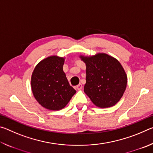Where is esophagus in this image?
<instances>
[{
	"instance_id": "34e87169",
	"label": "esophagus",
	"mask_w": 153,
	"mask_h": 153,
	"mask_svg": "<svg viewBox=\"0 0 153 153\" xmlns=\"http://www.w3.org/2000/svg\"><path fill=\"white\" fill-rule=\"evenodd\" d=\"M76 88H77V90L82 89V85L81 84H79L78 85H77V86H76Z\"/></svg>"
}]
</instances>
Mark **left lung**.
Masks as SVG:
<instances>
[{
  "mask_svg": "<svg viewBox=\"0 0 153 153\" xmlns=\"http://www.w3.org/2000/svg\"><path fill=\"white\" fill-rule=\"evenodd\" d=\"M80 58L86 65L84 92L100 108L112 107L120 101L127 86V76L120 62L105 53Z\"/></svg>",
  "mask_w": 153,
  "mask_h": 153,
  "instance_id": "left-lung-1",
  "label": "left lung"
}]
</instances>
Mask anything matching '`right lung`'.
I'll return each instance as SVG.
<instances>
[{"label": "right lung", "mask_w": 153, "mask_h": 153, "mask_svg": "<svg viewBox=\"0 0 153 153\" xmlns=\"http://www.w3.org/2000/svg\"><path fill=\"white\" fill-rule=\"evenodd\" d=\"M64 61L62 57L49 56L40 61L32 73L33 94L39 104L49 110L62 109L76 92L63 71Z\"/></svg>", "instance_id": "1"}]
</instances>
